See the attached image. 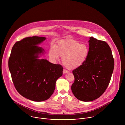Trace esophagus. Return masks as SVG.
<instances>
[{
	"label": "esophagus",
	"mask_w": 125,
	"mask_h": 125,
	"mask_svg": "<svg viewBox=\"0 0 125 125\" xmlns=\"http://www.w3.org/2000/svg\"><path fill=\"white\" fill-rule=\"evenodd\" d=\"M68 71H67V70H66V69H63V74H65V73H68Z\"/></svg>",
	"instance_id": "34e87169"
}]
</instances>
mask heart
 <instances>
[{
    "label": "heart",
    "instance_id": "1",
    "mask_svg": "<svg viewBox=\"0 0 125 125\" xmlns=\"http://www.w3.org/2000/svg\"><path fill=\"white\" fill-rule=\"evenodd\" d=\"M89 54L87 45L75 39H66L52 46L49 51V56L53 60L62 56L63 64L70 69L81 66L86 61Z\"/></svg>",
    "mask_w": 125,
    "mask_h": 125
}]
</instances>
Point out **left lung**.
Returning <instances> with one entry per match:
<instances>
[{"instance_id": "obj_1", "label": "left lung", "mask_w": 125, "mask_h": 125, "mask_svg": "<svg viewBox=\"0 0 125 125\" xmlns=\"http://www.w3.org/2000/svg\"><path fill=\"white\" fill-rule=\"evenodd\" d=\"M89 54L86 62L74 69V81L72 91L79 100L90 102L105 92L111 79L114 59L111 49L105 41L89 38Z\"/></svg>"}]
</instances>
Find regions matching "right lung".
Here are the masks:
<instances>
[{"label":"right lung","mask_w":125,"mask_h":125,"mask_svg":"<svg viewBox=\"0 0 125 125\" xmlns=\"http://www.w3.org/2000/svg\"><path fill=\"white\" fill-rule=\"evenodd\" d=\"M44 37H27L13 45L9 59V68L18 92L29 100L41 102L53 93L55 83L62 74L63 67L47 60L38 59L44 50L36 45Z\"/></svg>","instance_id":"obj_1"}]
</instances>
